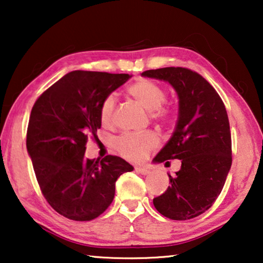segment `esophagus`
I'll return each mask as SVG.
<instances>
[{
	"mask_svg": "<svg viewBox=\"0 0 263 263\" xmlns=\"http://www.w3.org/2000/svg\"><path fill=\"white\" fill-rule=\"evenodd\" d=\"M135 170H136V172H139V174H141V175H148L151 172L148 167H142V166L135 167Z\"/></svg>",
	"mask_w": 263,
	"mask_h": 263,
	"instance_id": "esophagus-1",
	"label": "esophagus"
}]
</instances>
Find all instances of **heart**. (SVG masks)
I'll list each match as a JSON object with an SVG mask.
<instances>
[{"label": "heart", "instance_id": "obj_1", "mask_svg": "<svg viewBox=\"0 0 263 263\" xmlns=\"http://www.w3.org/2000/svg\"><path fill=\"white\" fill-rule=\"evenodd\" d=\"M127 92L147 111H149L153 120L164 121L166 118V111L161 109V106L166 102L167 96L159 84L148 79H142L129 86ZM115 106L116 100L112 96H107L100 104L99 116L104 125H109L112 122ZM157 145L158 138L152 132L142 134H123L118 136L114 143L117 152L130 160L143 159L146 154Z\"/></svg>", "mask_w": 263, "mask_h": 263}]
</instances>
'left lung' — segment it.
<instances>
[{
    "mask_svg": "<svg viewBox=\"0 0 263 263\" xmlns=\"http://www.w3.org/2000/svg\"><path fill=\"white\" fill-rule=\"evenodd\" d=\"M142 77L164 80L178 96V120L156 163L181 160L170 185L154 197L156 210L172 220H188L210 210L231 168V133L225 105L206 79L188 68L146 70ZM168 161L165 163L166 165Z\"/></svg>",
    "mask_w": 263,
    "mask_h": 263,
    "instance_id": "obj_1",
    "label": "left lung"
}]
</instances>
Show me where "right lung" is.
<instances>
[{
    "label": "right lung",
    "instance_id": "add662e5",
    "mask_svg": "<svg viewBox=\"0 0 263 263\" xmlns=\"http://www.w3.org/2000/svg\"><path fill=\"white\" fill-rule=\"evenodd\" d=\"M129 74L74 70L35 100L26 146L38 184L48 203L77 221L96 219L115 196V184L134 170L116 156L86 159L88 135L97 138L100 104L129 80Z\"/></svg>",
    "mask_w": 263,
    "mask_h": 263
}]
</instances>
